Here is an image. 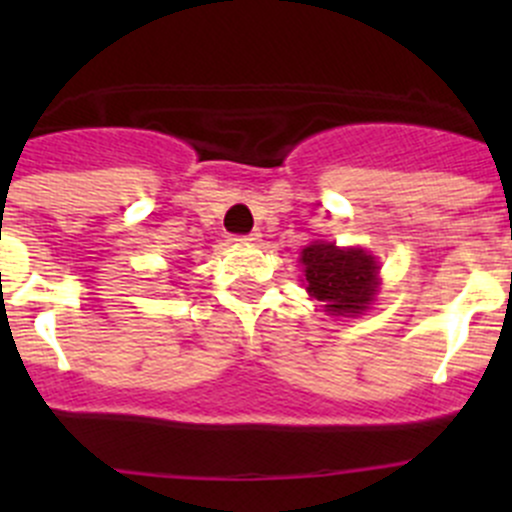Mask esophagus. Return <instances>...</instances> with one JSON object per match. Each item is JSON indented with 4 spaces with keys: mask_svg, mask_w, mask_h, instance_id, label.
Segmentation results:
<instances>
[{
    "mask_svg": "<svg viewBox=\"0 0 512 512\" xmlns=\"http://www.w3.org/2000/svg\"><path fill=\"white\" fill-rule=\"evenodd\" d=\"M235 240H240V242H257L260 240V232H247V235H240V237H235Z\"/></svg>",
    "mask_w": 512,
    "mask_h": 512,
    "instance_id": "esophagus-1",
    "label": "esophagus"
}]
</instances>
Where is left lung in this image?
I'll return each instance as SVG.
<instances>
[{
	"mask_svg": "<svg viewBox=\"0 0 512 512\" xmlns=\"http://www.w3.org/2000/svg\"><path fill=\"white\" fill-rule=\"evenodd\" d=\"M302 265L307 292L337 317H354L374 299L379 267L364 250H339L337 245L314 242L302 250Z\"/></svg>",
	"mask_w": 512,
	"mask_h": 512,
	"instance_id": "left-lung-1",
	"label": "left lung"
}]
</instances>
